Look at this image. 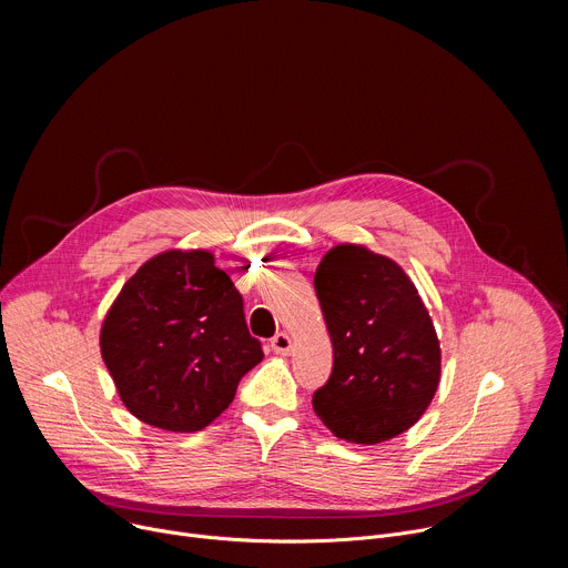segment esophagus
<instances>
[{
  "label": "esophagus",
  "instance_id": "esophagus-1",
  "mask_svg": "<svg viewBox=\"0 0 568 568\" xmlns=\"http://www.w3.org/2000/svg\"><path fill=\"white\" fill-rule=\"evenodd\" d=\"M272 351L276 355H290L292 351V337L287 333H278L274 339H272Z\"/></svg>",
  "mask_w": 568,
  "mask_h": 568
}]
</instances>
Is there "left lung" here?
Masks as SVG:
<instances>
[{"mask_svg":"<svg viewBox=\"0 0 568 568\" xmlns=\"http://www.w3.org/2000/svg\"><path fill=\"white\" fill-rule=\"evenodd\" d=\"M314 290L335 364L312 395L337 438L375 445L407 432L440 382L432 316L404 270L362 245H337L316 267Z\"/></svg>","mask_w":568,"mask_h":568,"instance_id":"left-lung-1","label":"left lung"}]
</instances>
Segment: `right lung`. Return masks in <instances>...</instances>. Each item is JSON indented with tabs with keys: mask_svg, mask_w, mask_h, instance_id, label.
<instances>
[{
	"mask_svg": "<svg viewBox=\"0 0 568 568\" xmlns=\"http://www.w3.org/2000/svg\"><path fill=\"white\" fill-rule=\"evenodd\" d=\"M101 355L132 416L200 432L261 359L245 303L213 254L164 252L123 285L101 328Z\"/></svg>",
	"mask_w": 568,
	"mask_h": 568,
	"instance_id": "obj_1",
	"label": "right lung"
}]
</instances>
